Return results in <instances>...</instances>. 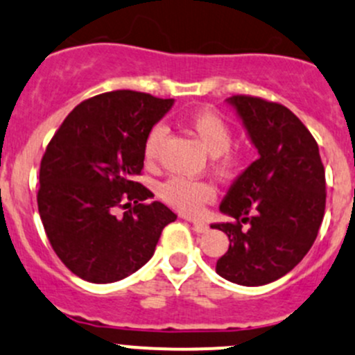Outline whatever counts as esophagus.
<instances>
[{
	"label": "esophagus",
	"mask_w": 355,
	"mask_h": 355,
	"mask_svg": "<svg viewBox=\"0 0 355 355\" xmlns=\"http://www.w3.org/2000/svg\"><path fill=\"white\" fill-rule=\"evenodd\" d=\"M192 223V228H194L196 234H204V232H207V223H204V221H196V220H187Z\"/></svg>",
	"instance_id": "obj_1"
}]
</instances>
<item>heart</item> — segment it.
Returning a JSON list of instances; mask_svg holds the SVG:
<instances>
[{"instance_id": "obj_1", "label": "heart", "mask_w": 355, "mask_h": 355, "mask_svg": "<svg viewBox=\"0 0 355 355\" xmlns=\"http://www.w3.org/2000/svg\"><path fill=\"white\" fill-rule=\"evenodd\" d=\"M189 128L199 139L200 146L209 156H213L214 170L220 175H230L237 168V155L230 151L232 128L220 114L214 111H196L189 118ZM166 137V128L156 125L149 132L144 142V159L148 166L156 163L159 148ZM216 191L211 184L202 180H191L184 177H171L159 187V198L168 206L189 216H198L207 202L214 199Z\"/></svg>"}]
</instances>
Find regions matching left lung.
Returning a JSON list of instances; mask_svg holds the SVG:
<instances>
[{"instance_id": "obj_1", "label": "left lung", "mask_w": 355, "mask_h": 355, "mask_svg": "<svg viewBox=\"0 0 355 355\" xmlns=\"http://www.w3.org/2000/svg\"><path fill=\"white\" fill-rule=\"evenodd\" d=\"M227 103L259 157L221 200L220 211L235 221L211 225L230 241L216 273L232 284L259 287L293 270L316 241L327 204L324 166L314 137L288 108L250 96H232Z\"/></svg>"}]
</instances>
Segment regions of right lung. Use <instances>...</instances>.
I'll return each instance as SVG.
<instances>
[{"label": "right lung", "instance_id": "1", "mask_svg": "<svg viewBox=\"0 0 355 355\" xmlns=\"http://www.w3.org/2000/svg\"><path fill=\"white\" fill-rule=\"evenodd\" d=\"M173 99L113 91L75 106L46 148L37 206L49 244L91 284H113L144 266L177 214L135 182L144 142ZM118 207L125 213L116 214Z\"/></svg>", "mask_w": 355, "mask_h": 355}]
</instances>
